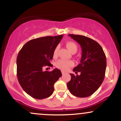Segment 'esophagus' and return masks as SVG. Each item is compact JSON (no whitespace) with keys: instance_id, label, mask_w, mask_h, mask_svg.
Segmentation results:
<instances>
[{"instance_id":"34e87169","label":"esophagus","mask_w":121,"mask_h":121,"mask_svg":"<svg viewBox=\"0 0 121 121\" xmlns=\"http://www.w3.org/2000/svg\"><path fill=\"white\" fill-rule=\"evenodd\" d=\"M61 73H62V75L65 74V73H65V72L64 71H61Z\"/></svg>"}]
</instances>
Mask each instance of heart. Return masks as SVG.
Here are the masks:
<instances>
[{"instance_id": "b5f03b06", "label": "heart", "mask_w": 121, "mask_h": 121, "mask_svg": "<svg viewBox=\"0 0 121 121\" xmlns=\"http://www.w3.org/2000/svg\"><path fill=\"white\" fill-rule=\"evenodd\" d=\"M66 47L70 51V52H76L77 50V45L74 42L72 41H69L67 42L66 44ZM58 49H59V47H56L55 49L53 51V56L54 57H56L57 55ZM74 65V62L72 61H65L64 60H59L56 62V66L58 68L61 69L62 70H67L69 68L72 67Z\"/></svg>"}]
</instances>
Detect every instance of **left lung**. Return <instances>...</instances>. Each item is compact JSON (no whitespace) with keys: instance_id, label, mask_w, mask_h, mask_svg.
<instances>
[{"instance_id":"1","label":"left lung","mask_w":121,"mask_h":121,"mask_svg":"<svg viewBox=\"0 0 121 121\" xmlns=\"http://www.w3.org/2000/svg\"><path fill=\"white\" fill-rule=\"evenodd\" d=\"M82 48L80 63L70 73L71 80L67 84L70 92L76 97H87L99 88L105 78L106 58L103 49L97 41L84 36L69 35Z\"/></svg>"}]
</instances>
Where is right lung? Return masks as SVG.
Wrapping results in <instances>:
<instances>
[{
  "label": "right lung",
  "mask_w": 121,
  "mask_h": 121,
  "mask_svg": "<svg viewBox=\"0 0 121 121\" xmlns=\"http://www.w3.org/2000/svg\"><path fill=\"white\" fill-rule=\"evenodd\" d=\"M63 35L45 36L28 41L19 52L16 60L17 77L23 89L33 98H48L54 91V84L62 76L56 68L51 72L43 71L44 66H52L53 51Z\"/></svg>",
  "instance_id": "add662e5"
}]
</instances>
